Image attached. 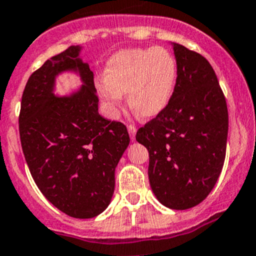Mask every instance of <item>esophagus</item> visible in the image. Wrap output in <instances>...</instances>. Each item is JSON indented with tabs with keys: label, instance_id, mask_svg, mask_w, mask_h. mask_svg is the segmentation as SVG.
<instances>
[{
	"label": "esophagus",
	"instance_id": "1",
	"mask_svg": "<svg viewBox=\"0 0 256 256\" xmlns=\"http://www.w3.org/2000/svg\"><path fill=\"white\" fill-rule=\"evenodd\" d=\"M128 133H130V140H136V133H137V128L134 126H128Z\"/></svg>",
	"mask_w": 256,
	"mask_h": 256
}]
</instances>
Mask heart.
Instances as JSON below:
<instances>
[{
  "instance_id": "1",
  "label": "heart",
  "mask_w": 256,
  "mask_h": 256,
  "mask_svg": "<svg viewBox=\"0 0 256 256\" xmlns=\"http://www.w3.org/2000/svg\"><path fill=\"white\" fill-rule=\"evenodd\" d=\"M177 62L164 48L122 50L106 65V76L98 78L96 89L99 98L116 116L128 93V103L143 118L162 113L174 96Z\"/></svg>"
}]
</instances>
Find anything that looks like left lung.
I'll use <instances>...</instances> for the list:
<instances>
[{"label": "left lung", "instance_id": "left-lung-1", "mask_svg": "<svg viewBox=\"0 0 256 256\" xmlns=\"http://www.w3.org/2000/svg\"><path fill=\"white\" fill-rule=\"evenodd\" d=\"M177 62L166 109L140 128L136 140L150 153L148 178L162 205L187 210L212 191L224 166L228 130L225 96L210 62L171 42Z\"/></svg>", "mask_w": 256, "mask_h": 256}]
</instances>
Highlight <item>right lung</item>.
I'll return each instance as SVG.
<instances>
[{"label": "right lung", "mask_w": 256, "mask_h": 256, "mask_svg": "<svg viewBox=\"0 0 256 256\" xmlns=\"http://www.w3.org/2000/svg\"><path fill=\"white\" fill-rule=\"evenodd\" d=\"M82 50L70 46L32 72L18 123L26 163L44 196L72 218H92L110 204L130 134L123 123L99 114L94 74ZM64 72L78 74L82 86L58 96L56 79Z\"/></svg>", "instance_id": "right-lung-1"}]
</instances>
